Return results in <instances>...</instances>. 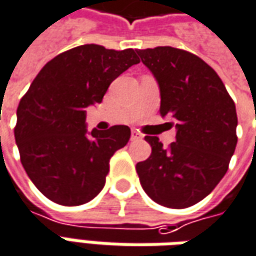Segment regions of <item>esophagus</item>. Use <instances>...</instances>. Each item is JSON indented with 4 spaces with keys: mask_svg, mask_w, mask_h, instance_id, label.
Returning a JSON list of instances; mask_svg holds the SVG:
<instances>
[{
    "mask_svg": "<svg viewBox=\"0 0 256 256\" xmlns=\"http://www.w3.org/2000/svg\"><path fill=\"white\" fill-rule=\"evenodd\" d=\"M142 138V134L138 133L137 130H132V140L136 141V140H141Z\"/></svg>",
    "mask_w": 256,
    "mask_h": 256,
    "instance_id": "34e87169",
    "label": "esophagus"
}]
</instances>
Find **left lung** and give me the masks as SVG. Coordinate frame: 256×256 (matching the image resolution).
Masks as SVG:
<instances>
[{
	"mask_svg": "<svg viewBox=\"0 0 256 256\" xmlns=\"http://www.w3.org/2000/svg\"><path fill=\"white\" fill-rule=\"evenodd\" d=\"M160 92V116H169L176 141L164 148L146 136L152 152L136 170L148 196L168 208L200 202L226 174L237 146V114L218 73L196 55L173 47L137 50Z\"/></svg>",
	"mask_w": 256,
	"mask_h": 256,
	"instance_id": "8db88e82",
	"label": "left lung"
}]
</instances>
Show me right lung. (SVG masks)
<instances>
[{
  "label": "right lung",
  "mask_w": 256,
  "mask_h": 256,
  "mask_svg": "<svg viewBox=\"0 0 256 256\" xmlns=\"http://www.w3.org/2000/svg\"><path fill=\"white\" fill-rule=\"evenodd\" d=\"M140 60L134 50L86 44L60 54L36 76L18 106L16 146L30 180L54 202L82 205L100 194L110 159L128 144L123 124L86 128V108L101 104L110 84Z\"/></svg>",
  "instance_id": "obj_1"
}]
</instances>
